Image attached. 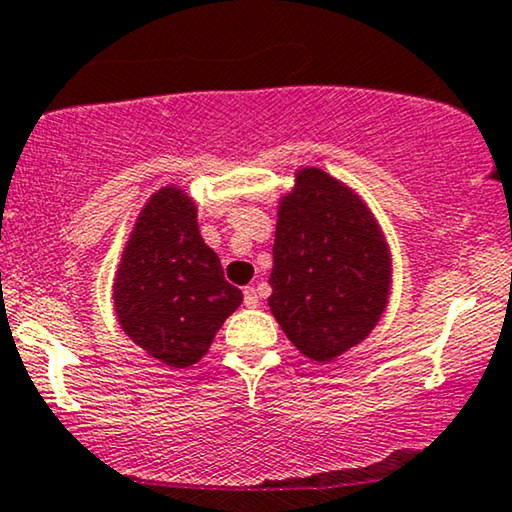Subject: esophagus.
<instances>
[{"mask_svg":"<svg viewBox=\"0 0 512 512\" xmlns=\"http://www.w3.org/2000/svg\"><path fill=\"white\" fill-rule=\"evenodd\" d=\"M244 307H258V293L251 286L244 289Z\"/></svg>","mask_w":512,"mask_h":512,"instance_id":"34e87169","label":"esophagus"}]
</instances>
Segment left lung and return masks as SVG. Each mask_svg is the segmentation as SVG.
<instances>
[{
    "instance_id": "1",
    "label": "left lung",
    "mask_w": 512,
    "mask_h": 512,
    "mask_svg": "<svg viewBox=\"0 0 512 512\" xmlns=\"http://www.w3.org/2000/svg\"><path fill=\"white\" fill-rule=\"evenodd\" d=\"M270 310L314 361L361 342L389 298L387 242L366 205L317 167L298 172L279 209Z\"/></svg>"
}]
</instances>
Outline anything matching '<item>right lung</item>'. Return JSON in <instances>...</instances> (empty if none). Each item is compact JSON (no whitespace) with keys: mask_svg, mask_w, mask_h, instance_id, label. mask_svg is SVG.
<instances>
[{"mask_svg":"<svg viewBox=\"0 0 512 512\" xmlns=\"http://www.w3.org/2000/svg\"><path fill=\"white\" fill-rule=\"evenodd\" d=\"M123 331L167 366L200 361L223 321L242 303L219 256L200 237L195 205L160 188L137 219L114 284Z\"/></svg>","mask_w":512,"mask_h":512,"instance_id":"add662e5","label":"right lung"}]
</instances>
